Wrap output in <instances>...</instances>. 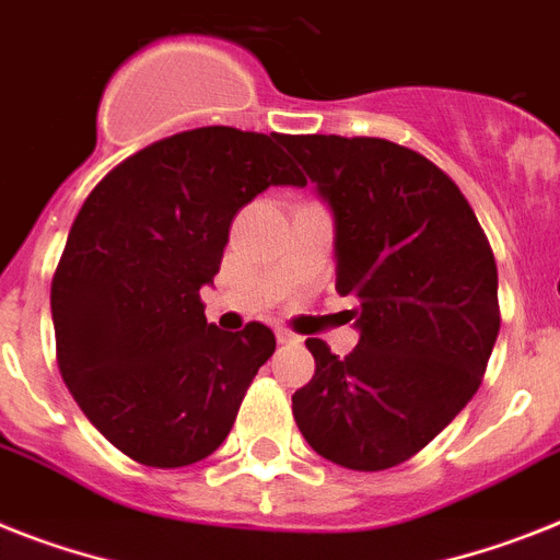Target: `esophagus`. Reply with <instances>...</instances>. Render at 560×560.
Wrapping results in <instances>:
<instances>
[{
    "mask_svg": "<svg viewBox=\"0 0 560 560\" xmlns=\"http://www.w3.org/2000/svg\"><path fill=\"white\" fill-rule=\"evenodd\" d=\"M277 340H280V343H300V337L291 335L289 329H277Z\"/></svg>",
    "mask_w": 560,
    "mask_h": 560,
    "instance_id": "34e87169",
    "label": "esophagus"
}]
</instances>
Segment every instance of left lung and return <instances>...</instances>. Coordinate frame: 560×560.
<instances>
[{"label": "left lung", "mask_w": 560, "mask_h": 560, "mask_svg": "<svg viewBox=\"0 0 560 560\" xmlns=\"http://www.w3.org/2000/svg\"><path fill=\"white\" fill-rule=\"evenodd\" d=\"M335 220L337 291L358 346L308 337L314 377L291 395L300 432L346 469L404 464L478 392L498 340V269L460 188L377 137H280Z\"/></svg>", "instance_id": "obj_1"}]
</instances>
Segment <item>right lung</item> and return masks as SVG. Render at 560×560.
I'll return each mask as SVG.
<instances>
[{
  "label": "right lung",
  "instance_id": "obj_1",
  "mask_svg": "<svg viewBox=\"0 0 560 560\" xmlns=\"http://www.w3.org/2000/svg\"><path fill=\"white\" fill-rule=\"evenodd\" d=\"M280 133L211 125L142 148L88 194L50 285L59 372L119 452L160 469L229 438L257 369L262 323L206 320L229 225L269 186H306Z\"/></svg>",
  "mask_w": 560,
  "mask_h": 560
}]
</instances>
